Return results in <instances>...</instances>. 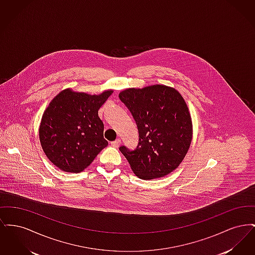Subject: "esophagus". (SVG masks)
Instances as JSON below:
<instances>
[{
  "mask_svg": "<svg viewBox=\"0 0 255 255\" xmlns=\"http://www.w3.org/2000/svg\"><path fill=\"white\" fill-rule=\"evenodd\" d=\"M121 143H122V140H121L120 138H118V139H116V140H114V141H112V142H111L112 146L117 147V148H118V147H120Z\"/></svg>",
  "mask_w": 255,
  "mask_h": 255,
  "instance_id": "1",
  "label": "esophagus"
}]
</instances>
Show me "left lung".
Masks as SVG:
<instances>
[{
	"instance_id": "1",
	"label": "left lung",
	"mask_w": 255,
	"mask_h": 255,
	"mask_svg": "<svg viewBox=\"0 0 255 255\" xmlns=\"http://www.w3.org/2000/svg\"><path fill=\"white\" fill-rule=\"evenodd\" d=\"M120 99L131 112L138 130L134 150L121 146L139 179L168 175L185 157L192 140V121L181 94L167 86L122 91Z\"/></svg>"
}]
</instances>
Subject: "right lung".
<instances>
[{"instance_id":"1","label":"right lung","mask_w":255,"mask_h":255,"mask_svg":"<svg viewBox=\"0 0 255 255\" xmlns=\"http://www.w3.org/2000/svg\"><path fill=\"white\" fill-rule=\"evenodd\" d=\"M112 94L110 90L91 96L66 89L50 101L39 137L46 156L59 169L81 172L108 145L98 110Z\"/></svg>"}]
</instances>
